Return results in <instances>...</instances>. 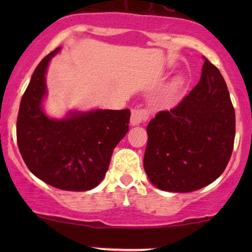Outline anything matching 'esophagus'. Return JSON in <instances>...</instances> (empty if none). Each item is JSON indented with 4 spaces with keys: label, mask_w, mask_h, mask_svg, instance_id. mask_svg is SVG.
I'll return each instance as SVG.
<instances>
[{
    "label": "esophagus",
    "mask_w": 252,
    "mask_h": 252,
    "mask_svg": "<svg viewBox=\"0 0 252 252\" xmlns=\"http://www.w3.org/2000/svg\"><path fill=\"white\" fill-rule=\"evenodd\" d=\"M149 118V112L147 109L143 108H136L131 111V117H130V122L132 126H138V124L147 122Z\"/></svg>",
    "instance_id": "1"
}]
</instances>
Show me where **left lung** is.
Listing matches in <instances>:
<instances>
[{"label": "left lung", "mask_w": 252, "mask_h": 252, "mask_svg": "<svg viewBox=\"0 0 252 252\" xmlns=\"http://www.w3.org/2000/svg\"><path fill=\"white\" fill-rule=\"evenodd\" d=\"M204 59L192 91L174 108L158 111L147 126L144 170L162 190L186 193L207 186L232 154L235 109L221 73Z\"/></svg>", "instance_id": "left-lung-1"}]
</instances>
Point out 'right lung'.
I'll use <instances>...</instances> for the list:
<instances>
[{
    "instance_id": "right-lung-1",
    "label": "right lung",
    "mask_w": 252,
    "mask_h": 252,
    "mask_svg": "<svg viewBox=\"0 0 252 252\" xmlns=\"http://www.w3.org/2000/svg\"><path fill=\"white\" fill-rule=\"evenodd\" d=\"M57 48L36 66L26 89L16 138L26 166L36 178L63 190L94 189L105 176L112 152L129 130L130 110L71 111L63 120L46 116L45 74Z\"/></svg>"
}]
</instances>
